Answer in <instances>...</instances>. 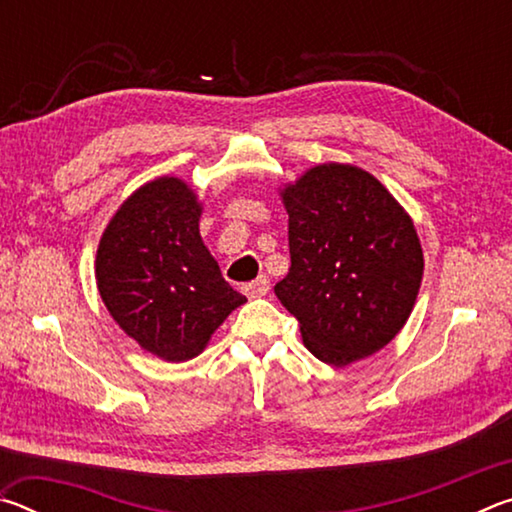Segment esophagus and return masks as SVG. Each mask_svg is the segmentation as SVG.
<instances>
[{
  "instance_id": "obj_1",
  "label": "esophagus",
  "mask_w": 512,
  "mask_h": 512,
  "mask_svg": "<svg viewBox=\"0 0 512 512\" xmlns=\"http://www.w3.org/2000/svg\"><path fill=\"white\" fill-rule=\"evenodd\" d=\"M268 289H271V282H268L266 275H259L257 280L246 282L244 287H241V291H244L248 298H262V296H266Z\"/></svg>"
}]
</instances>
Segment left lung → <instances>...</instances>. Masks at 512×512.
Returning <instances> with one entry per match:
<instances>
[{
    "mask_svg": "<svg viewBox=\"0 0 512 512\" xmlns=\"http://www.w3.org/2000/svg\"><path fill=\"white\" fill-rule=\"evenodd\" d=\"M291 268L275 296L329 366L379 352L409 318L422 282L413 221L388 189L350 164H320L282 192Z\"/></svg>",
    "mask_w": 512,
    "mask_h": 512,
    "instance_id": "obj_1",
    "label": "left lung"
}]
</instances>
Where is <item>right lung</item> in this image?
<instances>
[{
  "label": "right lung",
  "instance_id": "obj_1",
  "mask_svg": "<svg viewBox=\"0 0 512 512\" xmlns=\"http://www.w3.org/2000/svg\"><path fill=\"white\" fill-rule=\"evenodd\" d=\"M201 205L183 180L158 178L112 216L97 250V287L128 336L187 361L246 296L223 280L198 232Z\"/></svg>",
  "mask_w": 512,
  "mask_h": 512
}]
</instances>
